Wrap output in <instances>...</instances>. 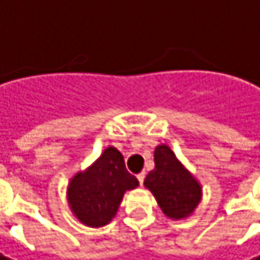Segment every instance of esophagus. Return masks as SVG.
<instances>
[{"instance_id": "esophagus-1", "label": "esophagus", "mask_w": 260, "mask_h": 260, "mask_svg": "<svg viewBox=\"0 0 260 260\" xmlns=\"http://www.w3.org/2000/svg\"><path fill=\"white\" fill-rule=\"evenodd\" d=\"M137 178H138V181H140V185H143V184H144V179H145V172L138 174V175H137Z\"/></svg>"}]
</instances>
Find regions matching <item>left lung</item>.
I'll use <instances>...</instances> for the list:
<instances>
[{
	"label": "left lung",
	"instance_id": "1",
	"mask_svg": "<svg viewBox=\"0 0 260 260\" xmlns=\"http://www.w3.org/2000/svg\"><path fill=\"white\" fill-rule=\"evenodd\" d=\"M154 165L145 176L144 185L154 194L166 216L174 219L188 216L202 199V187L168 145L156 147Z\"/></svg>",
	"mask_w": 260,
	"mask_h": 260
}]
</instances>
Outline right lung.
Returning <instances> with one entry per match:
<instances>
[{
    "label": "right lung",
    "instance_id": "1",
    "mask_svg": "<svg viewBox=\"0 0 260 260\" xmlns=\"http://www.w3.org/2000/svg\"><path fill=\"white\" fill-rule=\"evenodd\" d=\"M135 187L138 179L126 171L123 156L109 147L86 172L70 181V209L88 226L106 225L116 215L123 192Z\"/></svg>",
    "mask_w": 260,
    "mask_h": 260
}]
</instances>
